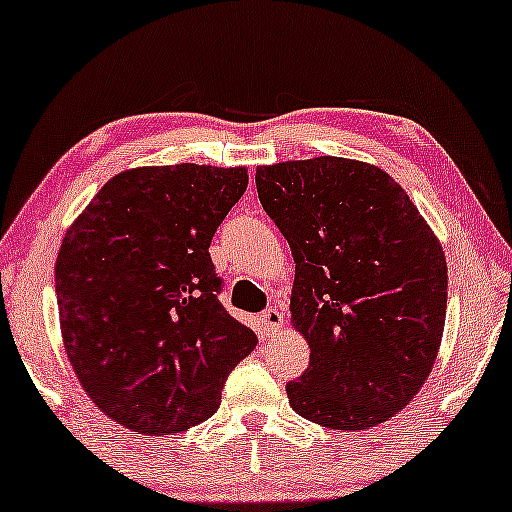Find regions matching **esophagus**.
<instances>
[{
  "label": "esophagus",
  "instance_id": "esophagus-1",
  "mask_svg": "<svg viewBox=\"0 0 512 512\" xmlns=\"http://www.w3.org/2000/svg\"><path fill=\"white\" fill-rule=\"evenodd\" d=\"M260 324H262V331L267 336L279 334V331L283 329V312L279 310V307H267V310L260 315Z\"/></svg>",
  "mask_w": 512,
  "mask_h": 512
}]
</instances>
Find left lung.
Returning <instances> with one entry per match:
<instances>
[{
  "label": "left lung",
  "mask_w": 512,
  "mask_h": 512,
  "mask_svg": "<svg viewBox=\"0 0 512 512\" xmlns=\"http://www.w3.org/2000/svg\"><path fill=\"white\" fill-rule=\"evenodd\" d=\"M264 212L295 262L293 326L310 367L286 393L305 420L377 427L422 389L446 324L434 231L386 171L343 157L257 166Z\"/></svg>",
  "instance_id": "1"
}]
</instances>
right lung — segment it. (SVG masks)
Instances as JSON below:
<instances>
[{"label":"right lung","mask_w":512,"mask_h":512,"mask_svg":"<svg viewBox=\"0 0 512 512\" xmlns=\"http://www.w3.org/2000/svg\"><path fill=\"white\" fill-rule=\"evenodd\" d=\"M245 188V166H140L104 183L66 231L54 267L64 348L116 424L162 436L205 422L257 346L219 303L209 257Z\"/></svg>","instance_id":"add662e5"}]
</instances>
